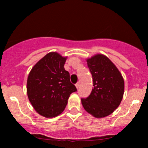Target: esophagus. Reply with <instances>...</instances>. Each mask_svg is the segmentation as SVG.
Here are the masks:
<instances>
[{"label":"esophagus","instance_id":"34e87169","mask_svg":"<svg viewBox=\"0 0 148 148\" xmlns=\"http://www.w3.org/2000/svg\"><path fill=\"white\" fill-rule=\"evenodd\" d=\"M75 86H76V88H77V89H78V88H79V82H78V83H77V84H76L75 85Z\"/></svg>","mask_w":148,"mask_h":148}]
</instances>
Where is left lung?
<instances>
[{
    "label": "left lung",
    "mask_w": 148,
    "mask_h": 148,
    "mask_svg": "<svg viewBox=\"0 0 148 148\" xmlns=\"http://www.w3.org/2000/svg\"><path fill=\"white\" fill-rule=\"evenodd\" d=\"M86 61L94 88L89 97L81 99V103L84 109L95 118H104L111 115L123 99V77L116 66L103 54H96Z\"/></svg>",
    "instance_id": "left-lung-1"
}]
</instances>
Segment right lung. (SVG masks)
Returning a JSON list of instances; mask_svg holds the SVG:
<instances>
[{
    "mask_svg": "<svg viewBox=\"0 0 148 148\" xmlns=\"http://www.w3.org/2000/svg\"><path fill=\"white\" fill-rule=\"evenodd\" d=\"M67 57L50 52L37 62L28 74L27 94L36 112L51 118L62 113L69 96L76 91L64 68Z\"/></svg>",
    "mask_w": 148,
    "mask_h": 148,
    "instance_id": "obj_1",
    "label": "right lung"
}]
</instances>
